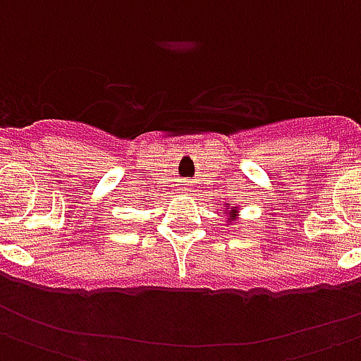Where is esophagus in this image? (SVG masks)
<instances>
[{
    "label": "esophagus",
    "instance_id": "1",
    "mask_svg": "<svg viewBox=\"0 0 361 361\" xmlns=\"http://www.w3.org/2000/svg\"><path fill=\"white\" fill-rule=\"evenodd\" d=\"M184 190H192V188H184Z\"/></svg>",
    "mask_w": 361,
    "mask_h": 361
}]
</instances>
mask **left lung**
I'll use <instances>...</instances> for the list:
<instances>
[{
  "instance_id": "obj_1",
  "label": "left lung",
  "mask_w": 361,
  "mask_h": 361,
  "mask_svg": "<svg viewBox=\"0 0 361 361\" xmlns=\"http://www.w3.org/2000/svg\"><path fill=\"white\" fill-rule=\"evenodd\" d=\"M235 213H236V212H235V209H231V215H235Z\"/></svg>"
}]
</instances>
